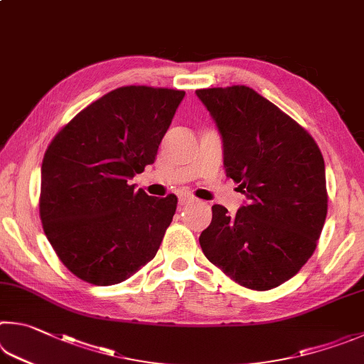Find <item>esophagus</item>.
<instances>
[{
	"label": "esophagus",
	"instance_id": "obj_1",
	"mask_svg": "<svg viewBox=\"0 0 364 364\" xmlns=\"http://www.w3.org/2000/svg\"><path fill=\"white\" fill-rule=\"evenodd\" d=\"M178 202H180V205L194 203L196 202V197L191 196L188 191H180V193H178Z\"/></svg>",
	"mask_w": 364,
	"mask_h": 364
}]
</instances>
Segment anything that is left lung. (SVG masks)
I'll return each mask as SVG.
<instances>
[{"label":"left lung","instance_id":"obj_1","mask_svg":"<svg viewBox=\"0 0 364 364\" xmlns=\"http://www.w3.org/2000/svg\"><path fill=\"white\" fill-rule=\"evenodd\" d=\"M220 132L226 175L248 203L213 205L203 255L239 285L266 291L299 272L328 213L325 161L294 119L247 85L196 90Z\"/></svg>","mask_w":364,"mask_h":364}]
</instances>
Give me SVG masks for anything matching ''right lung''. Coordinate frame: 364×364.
Listing matches in <instances>:
<instances>
[{
  "label": "right lung",
  "mask_w": 364,
  "mask_h": 364,
  "mask_svg": "<svg viewBox=\"0 0 364 364\" xmlns=\"http://www.w3.org/2000/svg\"><path fill=\"white\" fill-rule=\"evenodd\" d=\"M183 90L125 85L77 113L41 165L39 216L70 272L92 285L127 280L156 256L176 196L129 184L156 161Z\"/></svg>",
  "instance_id": "obj_1"
}]
</instances>
